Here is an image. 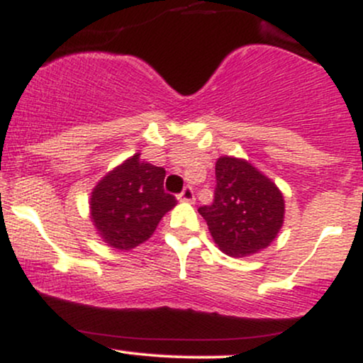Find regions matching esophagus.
<instances>
[{
  "instance_id": "esophagus-1",
  "label": "esophagus",
  "mask_w": 363,
  "mask_h": 363,
  "mask_svg": "<svg viewBox=\"0 0 363 363\" xmlns=\"http://www.w3.org/2000/svg\"><path fill=\"white\" fill-rule=\"evenodd\" d=\"M177 199H179V201L193 203V201H194V191H193V187H191V186H186L184 189L181 191V194L177 196Z\"/></svg>"
}]
</instances>
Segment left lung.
<instances>
[{"instance_id": "8db88e82", "label": "left lung", "mask_w": 363, "mask_h": 363, "mask_svg": "<svg viewBox=\"0 0 363 363\" xmlns=\"http://www.w3.org/2000/svg\"><path fill=\"white\" fill-rule=\"evenodd\" d=\"M213 203L199 206L210 234L230 256L268 247L281 228L285 203L278 187L239 158L222 157L215 167Z\"/></svg>"}]
</instances>
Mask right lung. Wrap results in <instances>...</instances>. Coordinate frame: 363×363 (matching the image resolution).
<instances>
[{"instance_id": "right-lung-1", "label": "right lung", "mask_w": 363, "mask_h": 363, "mask_svg": "<svg viewBox=\"0 0 363 363\" xmlns=\"http://www.w3.org/2000/svg\"><path fill=\"white\" fill-rule=\"evenodd\" d=\"M164 169L145 164L136 153L99 182L90 198L91 222L107 244L129 251L155 232L177 203L164 191Z\"/></svg>"}]
</instances>
